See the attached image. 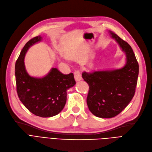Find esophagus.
<instances>
[{
  "label": "esophagus",
  "instance_id": "esophagus-1",
  "mask_svg": "<svg viewBox=\"0 0 152 152\" xmlns=\"http://www.w3.org/2000/svg\"><path fill=\"white\" fill-rule=\"evenodd\" d=\"M74 75H75V79L76 80V81H79L80 80H81L82 77L81 75V72L80 71H76L74 72Z\"/></svg>",
  "mask_w": 152,
  "mask_h": 152
}]
</instances>
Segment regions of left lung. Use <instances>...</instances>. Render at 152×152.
Here are the masks:
<instances>
[{
	"instance_id": "1",
	"label": "left lung",
	"mask_w": 152,
	"mask_h": 152,
	"mask_svg": "<svg viewBox=\"0 0 152 152\" xmlns=\"http://www.w3.org/2000/svg\"><path fill=\"white\" fill-rule=\"evenodd\" d=\"M111 37L126 54V64L121 69L83 72L82 77L89 86L86 102L97 117L113 118L120 113L133 98L137 85L139 66L132 47L114 32Z\"/></svg>"
}]
</instances>
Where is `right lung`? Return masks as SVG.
Segmentation results:
<instances>
[{"instance_id": "add662e5", "label": "right lung", "mask_w": 152, "mask_h": 152, "mask_svg": "<svg viewBox=\"0 0 152 152\" xmlns=\"http://www.w3.org/2000/svg\"><path fill=\"white\" fill-rule=\"evenodd\" d=\"M39 36L28 41L21 50L15 66L17 93L20 102L32 113L42 118L54 116L64 108L67 90L76 81L72 73L63 75L57 68H52L42 77L31 76L26 71L24 57L29 48L40 42Z\"/></svg>"}]
</instances>
